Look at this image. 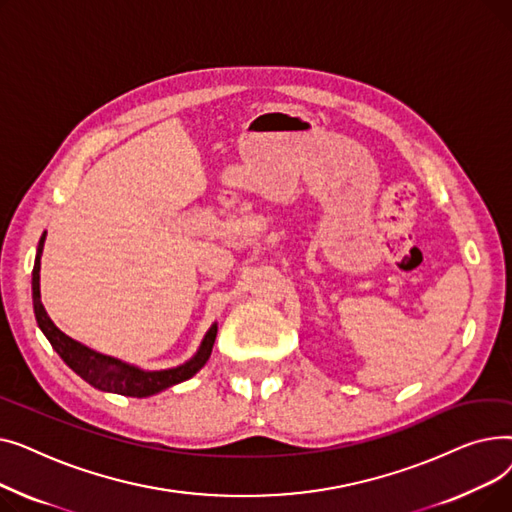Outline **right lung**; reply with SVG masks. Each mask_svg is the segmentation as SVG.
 <instances>
[{
  "label": "right lung",
  "mask_w": 512,
  "mask_h": 512,
  "mask_svg": "<svg viewBox=\"0 0 512 512\" xmlns=\"http://www.w3.org/2000/svg\"><path fill=\"white\" fill-rule=\"evenodd\" d=\"M43 242L45 234L39 240V249H37V259L33 267V307H35V317L41 332L47 336L51 346L56 348V353L64 359V363L78 373L80 378L89 382L93 388L103 390V392H116L122 396H151L159 390H166L174 384H180L193 375L207 363L211 348L215 342V334H218V326H211L209 332L203 338V344L199 348V353L180 367L166 369V371H141L137 367H130L126 363H120L112 357L99 355L91 348L83 346L80 342L72 340L66 336L62 330L53 326V321L43 309L41 303V290H39V270H41V253H43Z\"/></svg>",
  "instance_id": "right-lung-1"
}]
</instances>
